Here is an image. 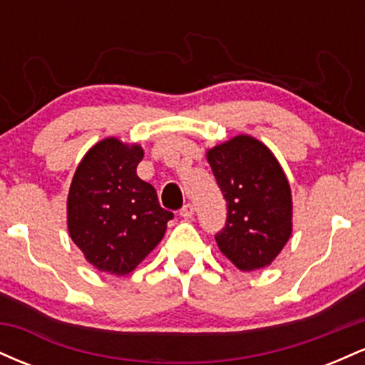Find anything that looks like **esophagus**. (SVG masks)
<instances>
[{"instance_id":"34e87169","label":"esophagus","mask_w":365,"mask_h":365,"mask_svg":"<svg viewBox=\"0 0 365 365\" xmlns=\"http://www.w3.org/2000/svg\"><path fill=\"white\" fill-rule=\"evenodd\" d=\"M180 216L185 217V220H192L194 217V206L192 204H185V206L180 209Z\"/></svg>"}]
</instances>
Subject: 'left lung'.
<instances>
[{"label": "left lung", "instance_id": "obj_1", "mask_svg": "<svg viewBox=\"0 0 365 365\" xmlns=\"http://www.w3.org/2000/svg\"><path fill=\"white\" fill-rule=\"evenodd\" d=\"M206 158L228 207L226 226L215 237L221 254L240 271L269 266L293 230L292 190L282 165L247 133L207 149Z\"/></svg>", "mask_w": 365, "mask_h": 365}]
</instances>
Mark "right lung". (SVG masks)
Returning <instances> with one entry per match:
<instances>
[{"instance_id":"obj_1","label":"right lung","mask_w":365,"mask_h":365,"mask_svg":"<svg viewBox=\"0 0 365 365\" xmlns=\"http://www.w3.org/2000/svg\"><path fill=\"white\" fill-rule=\"evenodd\" d=\"M142 158L139 144L106 137L87 150L70 183V238L87 262L108 274L132 273L163 240L173 217L159 206L154 187L137 177Z\"/></svg>"}]
</instances>
